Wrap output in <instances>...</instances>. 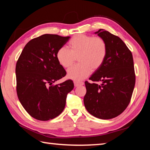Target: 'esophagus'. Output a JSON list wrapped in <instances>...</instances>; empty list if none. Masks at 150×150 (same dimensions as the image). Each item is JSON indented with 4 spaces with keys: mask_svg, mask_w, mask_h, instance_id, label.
I'll use <instances>...</instances> for the list:
<instances>
[{
    "mask_svg": "<svg viewBox=\"0 0 150 150\" xmlns=\"http://www.w3.org/2000/svg\"><path fill=\"white\" fill-rule=\"evenodd\" d=\"M83 84H84V83H82V82H74L75 87H79V86L83 85Z\"/></svg>",
    "mask_w": 150,
    "mask_h": 150,
    "instance_id": "1",
    "label": "esophagus"
}]
</instances>
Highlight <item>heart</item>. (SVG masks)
Here are the masks:
<instances>
[{"mask_svg":"<svg viewBox=\"0 0 150 150\" xmlns=\"http://www.w3.org/2000/svg\"><path fill=\"white\" fill-rule=\"evenodd\" d=\"M69 50L65 47L57 52L58 63L67 68L77 58L79 64L73 66L67 70V77L75 81H81L90 75L91 71L98 69L105 61L106 55V45L100 37H93L85 34L73 36L68 43Z\"/></svg>","mask_w":150,"mask_h":150,"instance_id":"b5f03b06","label":"heart"}]
</instances>
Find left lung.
<instances>
[{
    "instance_id": "obj_1",
    "label": "left lung",
    "mask_w": 150,
    "mask_h": 150,
    "mask_svg": "<svg viewBox=\"0 0 150 150\" xmlns=\"http://www.w3.org/2000/svg\"><path fill=\"white\" fill-rule=\"evenodd\" d=\"M95 34L105 42L106 55L102 65L89 78L94 83L85 81L83 101L91 115L108 120L120 115L130 103L136 81L134 61L120 38L103 29Z\"/></svg>"
}]
</instances>
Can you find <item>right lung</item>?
Wrapping results in <instances>:
<instances>
[{"label":"right lung","mask_w":150,"mask_h":150,"mask_svg":"<svg viewBox=\"0 0 150 150\" xmlns=\"http://www.w3.org/2000/svg\"><path fill=\"white\" fill-rule=\"evenodd\" d=\"M69 38L44 34L32 39L16 63L18 97L27 112L37 120L47 121L59 116L65 108L67 93L74 87L71 80L52 85L66 75L56 54Z\"/></svg>","instance_id":"add662e5"}]
</instances>
